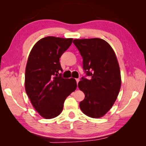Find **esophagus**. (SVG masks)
<instances>
[{"mask_svg": "<svg viewBox=\"0 0 146 146\" xmlns=\"http://www.w3.org/2000/svg\"><path fill=\"white\" fill-rule=\"evenodd\" d=\"M76 83H77V84H78V83L79 82V81H80V79H79V78H76Z\"/></svg>", "mask_w": 146, "mask_h": 146, "instance_id": "34e87169", "label": "esophagus"}]
</instances>
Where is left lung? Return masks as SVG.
Segmentation results:
<instances>
[{
    "instance_id": "left-lung-1",
    "label": "left lung",
    "mask_w": 146,
    "mask_h": 146,
    "mask_svg": "<svg viewBox=\"0 0 146 146\" xmlns=\"http://www.w3.org/2000/svg\"><path fill=\"white\" fill-rule=\"evenodd\" d=\"M73 43L83 58V68L90 79L78 84L85 98L80 110L88 117H103L112 108L119 93L121 75L115 53L106 40L98 38L75 39Z\"/></svg>"
}]
</instances>
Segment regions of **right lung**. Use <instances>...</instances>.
Here are the masks:
<instances>
[{
  "label": "right lung",
  "mask_w": 146,
  "mask_h": 146,
  "mask_svg": "<svg viewBox=\"0 0 146 146\" xmlns=\"http://www.w3.org/2000/svg\"><path fill=\"white\" fill-rule=\"evenodd\" d=\"M73 38L46 36L35 44L25 71V90L36 111L46 119L57 117L64 102L76 88L75 78H63L59 58L72 44Z\"/></svg>",
  "instance_id": "obj_1"
}]
</instances>
